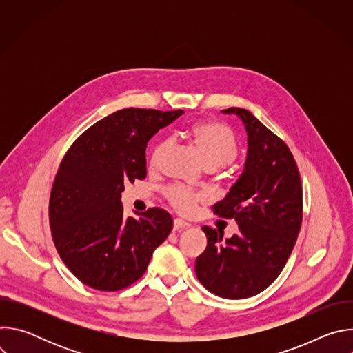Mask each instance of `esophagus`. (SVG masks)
Here are the masks:
<instances>
[{
  "label": "esophagus",
  "instance_id": "obj_1",
  "mask_svg": "<svg viewBox=\"0 0 353 353\" xmlns=\"http://www.w3.org/2000/svg\"><path fill=\"white\" fill-rule=\"evenodd\" d=\"M187 228H190V223H187L185 221H183V219H174V222H173V230H184V229H187Z\"/></svg>",
  "mask_w": 353,
  "mask_h": 353
}]
</instances>
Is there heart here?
I'll list each match as a JSON object with an SVG mask.
<instances>
[{"instance_id":"heart-1","label":"heart","mask_w":353,"mask_h":353,"mask_svg":"<svg viewBox=\"0 0 353 353\" xmlns=\"http://www.w3.org/2000/svg\"><path fill=\"white\" fill-rule=\"evenodd\" d=\"M199 157L210 169H215L230 163L239 154V142L233 131L222 123L205 121L199 123L191 128L188 132ZM170 146V139L165 138L159 141L149 158V168L157 170L168 149ZM168 203L179 212L188 214L194 207L204 199V195L195 192L190 188L181 185H172L165 191Z\"/></svg>"}]
</instances>
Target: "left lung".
<instances>
[{
  "label": "left lung",
  "mask_w": 353,
  "mask_h": 353,
  "mask_svg": "<svg viewBox=\"0 0 353 353\" xmlns=\"http://www.w3.org/2000/svg\"><path fill=\"white\" fill-rule=\"evenodd\" d=\"M241 119L248 152L244 172L226 196L212 207L215 215L234 219L239 234L223 239L203 226L208 244L196 257L198 281L225 299H245L267 289L283 270L303 218V191L288 145L245 109L222 110Z\"/></svg>",
  "instance_id": "obj_1"
}]
</instances>
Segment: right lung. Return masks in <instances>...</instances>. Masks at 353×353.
<instances>
[{
    "label": "right lung",
    "instance_id": "right-lung-1",
    "mask_svg": "<svg viewBox=\"0 0 353 353\" xmlns=\"http://www.w3.org/2000/svg\"><path fill=\"white\" fill-rule=\"evenodd\" d=\"M183 110L123 109L82 132L63 158L48 219L63 263L85 285L116 292L138 281L173 228L162 208L123 216L124 184L146 177L145 149Z\"/></svg>",
    "mask_w": 353,
    "mask_h": 353
}]
</instances>
